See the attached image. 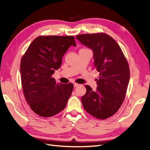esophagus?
I'll list each match as a JSON object with an SVG mask.
<instances>
[{"label":"esophagus","mask_w":150,"mask_h":150,"mask_svg":"<svg viewBox=\"0 0 150 150\" xmlns=\"http://www.w3.org/2000/svg\"><path fill=\"white\" fill-rule=\"evenodd\" d=\"M79 86V84H78V83H74V86L75 88L77 87V86Z\"/></svg>","instance_id":"34e87169"}]
</instances>
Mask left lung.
Returning a JSON list of instances; mask_svg holds the SVG:
<instances>
[{
	"label": "left lung",
	"instance_id": "1",
	"mask_svg": "<svg viewBox=\"0 0 150 150\" xmlns=\"http://www.w3.org/2000/svg\"><path fill=\"white\" fill-rule=\"evenodd\" d=\"M76 39L93 50L94 68L99 72L95 91L85 86L83 106L98 119L108 118L118 111L125 98L130 77L128 61L118 44L105 33L80 34Z\"/></svg>",
	"mask_w": 150,
	"mask_h": 150
}]
</instances>
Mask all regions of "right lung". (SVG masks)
Instances as JSON below:
<instances>
[{
  "label": "right lung",
  "instance_id": "right-lung-1",
  "mask_svg": "<svg viewBox=\"0 0 150 150\" xmlns=\"http://www.w3.org/2000/svg\"><path fill=\"white\" fill-rule=\"evenodd\" d=\"M74 36L40 35L27 49L21 62L22 89L27 103L35 114L51 117L65 108L74 85L57 83L52 76L62 64Z\"/></svg>",
  "mask_w": 150,
  "mask_h": 150
}]
</instances>
